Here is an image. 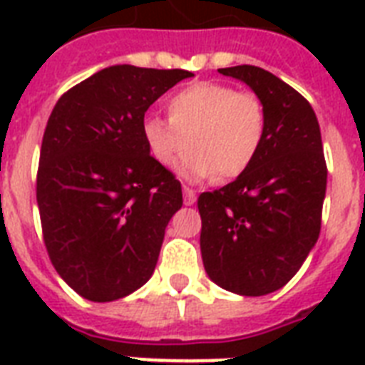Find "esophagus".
<instances>
[{"mask_svg":"<svg viewBox=\"0 0 365 365\" xmlns=\"http://www.w3.org/2000/svg\"><path fill=\"white\" fill-rule=\"evenodd\" d=\"M195 200H197V193H195V189L183 187V202L189 206V205H193Z\"/></svg>","mask_w":365,"mask_h":365,"instance_id":"esophagus-1","label":"esophagus"}]
</instances>
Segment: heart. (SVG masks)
<instances>
[{"mask_svg": "<svg viewBox=\"0 0 365 365\" xmlns=\"http://www.w3.org/2000/svg\"><path fill=\"white\" fill-rule=\"evenodd\" d=\"M168 119L148 115L142 136L159 165L172 166L183 157V176L191 180H233L254 165L267 134V110L254 93L231 85L199 81L170 96Z\"/></svg>", "mask_w": 365, "mask_h": 365, "instance_id": "b5f03b06", "label": "heart"}]
</instances>
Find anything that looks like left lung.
Returning <instances> with one entry per match:
<instances>
[{
    "label": "left lung",
    "mask_w": 365,
    "mask_h": 365,
    "mask_svg": "<svg viewBox=\"0 0 365 365\" xmlns=\"http://www.w3.org/2000/svg\"><path fill=\"white\" fill-rule=\"evenodd\" d=\"M263 100L267 134L254 165L199 197L200 252L208 277L240 295L288 284L317 244L328 166L311 104L257 66L222 68Z\"/></svg>",
    "instance_id": "obj_1"
}]
</instances>
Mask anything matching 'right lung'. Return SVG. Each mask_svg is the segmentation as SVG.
Segmentation results:
<instances>
[{
  "label": "right lung",
  "mask_w": 365,
  "mask_h": 365,
  "mask_svg": "<svg viewBox=\"0 0 365 365\" xmlns=\"http://www.w3.org/2000/svg\"><path fill=\"white\" fill-rule=\"evenodd\" d=\"M193 73L111 66L54 106L37 166L43 242L56 272L88 301L121 299L153 274L182 183L142 136L155 100Z\"/></svg>",
  "instance_id": "right-lung-1"
}]
</instances>
